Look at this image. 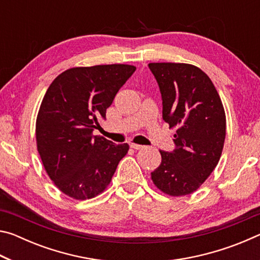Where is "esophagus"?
I'll return each mask as SVG.
<instances>
[{"mask_svg":"<svg viewBox=\"0 0 260 260\" xmlns=\"http://www.w3.org/2000/svg\"><path fill=\"white\" fill-rule=\"evenodd\" d=\"M131 148L135 149V150H141V149H144L146 147L141 146V144H136V143H131Z\"/></svg>","mask_w":260,"mask_h":260,"instance_id":"1","label":"esophagus"}]
</instances>
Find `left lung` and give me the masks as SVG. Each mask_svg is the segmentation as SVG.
Here are the masks:
<instances>
[{"instance_id": "8db88e82", "label": "left lung", "mask_w": 260, "mask_h": 260, "mask_svg": "<svg viewBox=\"0 0 260 260\" xmlns=\"http://www.w3.org/2000/svg\"><path fill=\"white\" fill-rule=\"evenodd\" d=\"M159 86L162 119L178 127L172 152L159 150L160 165L151 173L155 186L179 197L199 189L221 157L226 114L214 85L200 68L186 63H149Z\"/></svg>"}]
</instances>
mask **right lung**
<instances>
[{"mask_svg":"<svg viewBox=\"0 0 260 260\" xmlns=\"http://www.w3.org/2000/svg\"><path fill=\"white\" fill-rule=\"evenodd\" d=\"M135 70L127 64L72 68L46 91L35 125L38 151L55 186L73 200L102 193L128 152L127 143L114 144L93 131Z\"/></svg>","mask_w":260,"mask_h":260,"instance_id":"1","label":"right lung"}]
</instances>
